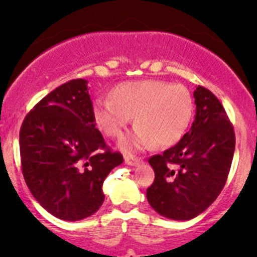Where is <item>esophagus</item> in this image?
Masks as SVG:
<instances>
[{
    "mask_svg": "<svg viewBox=\"0 0 257 257\" xmlns=\"http://www.w3.org/2000/svg\"><path fill=\"white\" fill-rule=\"evenodd\" d=\"M124 162L128 165H138L142 163V159L133 157V155H125V157H124Z\"/></svg>",
    "mask_w": 257,
    "mask_h": 257,
    "instance_id": "34e87169",
    "label": "esophagus"
}]
</instances>
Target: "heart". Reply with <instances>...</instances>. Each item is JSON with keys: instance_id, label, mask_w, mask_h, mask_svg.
Wrapping results in <instances>:
<instances>
[{"instance_id": "obj_1", "label": "heart", "mask_w": 257, "mask_h": 257, "mask_svg": "<svg viewBox=\"0 0 257 257\" xmlns=\"http://www.w3.org/2000/svg\"><path fill=\"white\" fill-rule=\"evenodd\" d=\"M108 100L92 104V119L107 138H120L134 118L136 131L121 139L124 153L177 144L185 134L194 113L190 92L183 84H169L158 79L128 80L114 85Z\"/></svg>"}]
</instances>
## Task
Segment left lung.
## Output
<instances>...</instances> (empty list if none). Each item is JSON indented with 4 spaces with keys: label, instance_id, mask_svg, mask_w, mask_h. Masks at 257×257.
<instances>
[{
    "label": "left lung",
    "instance_id": "1",
    "mask_svg": "<svg viewBox=\"0 0 257 257\" xmlns=\"http://www.w3.org/2000/svg\"><path fill=\"white\" fill-rule=\"evenodd\" d=\"M195 119L174 147L149 158L155 179L147 199L162 216L190 220L215 201L227 180L235 152L234 126L220 100L198 85Z\"/></svg>",
    "mask_w": 257,
    "mask_h": 257
}]
</instances>
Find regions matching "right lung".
<instances>
[{"mask_svg": "<svg viewBox=\"0 0 257 257\" xmlns=\"http://www.w3.org/2000/svg\"><path fill=\"white\" fill-rule=\"evenodd\" d=\"M92 104L87 80L72 79L41 99L21 125L26 184L41 206L67 221L100 208L104 179L123 163L95 128Z\"/></svg>", "mask_w": 257, "mask_h": 257, "instance_id": "add662e5", "label": "right lung"}]
</instances>
